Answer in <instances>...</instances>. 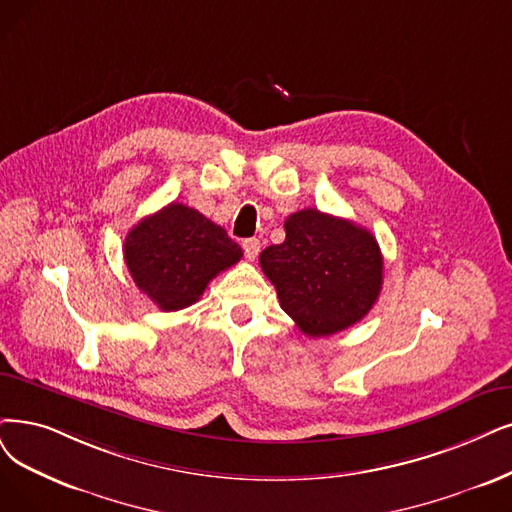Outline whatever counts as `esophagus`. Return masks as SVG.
I'll use <instances>...</instances> for the list:
<instances>
[{
  "instance_id": "obj_1",
  "label": "esophagus",
  "mask_w": 512,
  "mask_h": 512,
  "mask_svg": "<svg viewBox=\"0 0 512 512\" xmlns=\"http://www.w3.org/2000/svg\"><path fill=\"white\" fill-rule=\"evenodd\" d=\"M258 252H260V241L256 237L243 241V254H245V258L254 260L258 256Z\"/></svg>"
}]
</instances>
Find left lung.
Returning a JSON list of instances; mask_svg holds the SVG:
<instances>
[{
	"instance_id": "8db88e82",
	"label": "left lung",
	"mask_w": 512,
	"mask_h": 512,
	"mask_svg": "<svg viewBox=\"0 0 512 512\" xmlns=\"http://www.w3.org/2000/svg\"><path fill=\"white\" fill-rule=\"evenodd\" d=\"M285 241L260 254L281 309L306 336H330L361 321L382 290L376 237L355 222L306 208L285 220Z\"/></svg>"
}]
</instances>
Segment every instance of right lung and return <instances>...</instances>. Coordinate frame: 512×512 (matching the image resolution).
I'll return each instance as SVG.
<instances>
[{
  "label": "right lung",
  "mask_w": 512,
  "mask_h": 512,
  "mask_svg": "<svg viewBox=\"0 0 512 512\" xmlns=\"http://www.w3.org/2000/svg\"><path fill=\"white\" fill-rule=\"evenodd\" d=\"M241 256L227 231L176 201L142 218L124 243L136 288L161 311L187 309L220 271L233 267Z\"/></svg>",
  "instance_id": "obj_1"
}]
</instances>
